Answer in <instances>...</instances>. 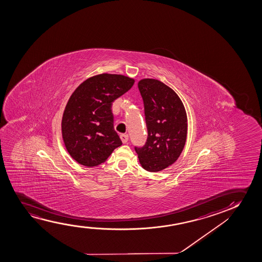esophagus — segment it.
<instances>
[{"instance_id":"esophagus-1","label":"esophagus","mask_w":262,"mask_h":262,"mask_svg":"<svg viewBox=\"0 0 262 262\" xmlns=\"http://www.w3.org/2000/svg\"><path fill=\"white\" fill-rule=\"evenodd\" d=\"M120 138H121V140H122V143H127V141L129 140V136L127 135V134H121L120 135Z\"/></svg>"}]
</instances>
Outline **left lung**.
Here are the masks:
<instances>
[{
    "label": "left lung",
    "mask_w": 262,
    "mask_h": 262,
    "mask_svg": "<svg viewBox=\"0 0 262 262\" xmlns=\"http://www.w3.org/2000/svg\"><path fill=\"white\" fill-rule=\"evenodd\" d=\"M143 99L147 138L143 147H135L140 165L158 172L172 165L183 151L187 138V115L178 95L158 79L138 83Z\"/></svg>",
    "instance_id": "left-lung-1"
}]
</instances>
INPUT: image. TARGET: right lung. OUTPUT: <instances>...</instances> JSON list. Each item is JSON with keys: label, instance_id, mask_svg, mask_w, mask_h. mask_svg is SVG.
<instances>
[{"label": "right lung", "instance_id": "add662e5", "mask_svg": "<svg viewBox=\"0 0 262 262\" xmlns=\"http://www.w3.org/2000/svg\"><path fill=\"white\" fill-rule=\"evenodd\" d=\"M133 84L129 77L103 73L86 79L72 93L62 115L61 133L69 154L80 165H101L122 145L114 128L112 104Z\"/></svg>", "mask_w": 262, "mask_h": 262}]
</instances>
